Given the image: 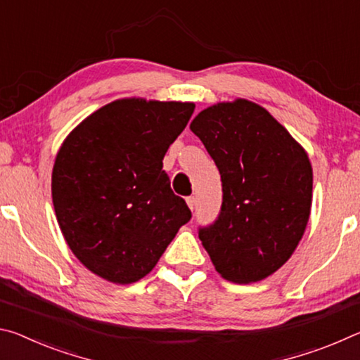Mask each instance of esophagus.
Wrapping results in <instances>:
<instances>
[{"label":"esophagus","instance_id":"34e87169","mask_svg":"<svg viewBox=\"0 0 360 360\" xmlns=\"http://www.w3.org/2000/svg\"><path fill=\"white\" fill-rule=\"evenodd\" d=\"M187 205H188V208L193 211L195 206H197V197H195V195H192V197H187Z\"/></svg>","mask_w":360,"mask_h":360}]
</instances>
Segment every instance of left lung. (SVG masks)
<instances>
[{"label": "left lung", "mask_w": 360, "mask_h": 360, "mask_svg": "<svg viewBox=\"0 0 360 360\" xmlns=\"http://www.w3.org/2000/svg\"><path fill=\"white\" fill-rule=\"evenodd\" d=\"M191 130L222 181V206L198 236L219 275L233 283L265 279L289 260L307 229L313 168L290 133L252 101L203 109Z\"/></svg>", "instance_id": "1"}]
</instances>
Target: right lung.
Returning a JSON list of instances; mask_svg holds the SVG:
<instances>
[{"instance_id":"add662e5","label":"right lung","mask_w":360,"mask_h":360,"mask_svg":"<svg viewBox=\"0 0 360 360\" xmlns=\"http://www.w3.org/2000/svg\"><path fill=\"white\" fill-rule=\"evenodd\" d=\"M193 103L124 98L82 120L60 148L52 202L72 254L103 279L131 284L155 266L192 212L163 157Z\"/></svg>"}]
</instances>
